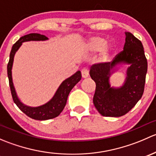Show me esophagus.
I'll list each match as a JSON object with an SVG mask.
<instances>
[{
  "label": "esophagus",
  "mask_w": 156,
  "mask_h": 156,
  "mask_svg": "<svg viewBox=\"0 0 156 156\" xmlns=\"http://www.w3.org/2000/svg\"><path fill=\"white\" fill-rule=\"evenodd\" d=\"M81 75H82V78H87L88 75H89V70H88V69L84 68L81 69Z\"/></svg>",
  "instance_id": "esophagus-1"
}]
</instances>
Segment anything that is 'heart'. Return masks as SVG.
Listing matches in <instances>:
<instances>
[{"mask_svg":"<svg viewBox=\"0 0 156 156\" xmlns=\"http://www.w3.org/2000/svg\"><path fill=\"white\" fill-rule=\"evenodd\" d=\"M86 48L91 52L100 50L97 56V61L104 62L109 59L113 49V44L112 43L106 42V40L101 37H93L87 41Z\"/></svg>","mask_w":156,"mask_h":156,"instance_id":"heart-1","label":"heart"}]
</instances>
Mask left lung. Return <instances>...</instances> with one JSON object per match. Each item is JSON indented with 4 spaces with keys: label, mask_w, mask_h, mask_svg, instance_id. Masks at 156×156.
Instances as JSON below:
<instances>
[{
    "label": "left lung",
    "mask_w": 156,
    "mask_h": 156,
    "mask_svg": "<svg viewBox=\"0 0 156 156\" xmlns=\"http://www.w3.org/2000/svg\"><path fill=\"white\" fill-rule=\"evenodd\" d=\"M124 50L112 61L94 64L90 75L96 83L94 106L103 116L120 117L127 114L142 97L147 72V59L144 47L131 33H125ZM122 63L129 64L125 84L119 88H112L109 76L112 69Z\"/></svg>",
    "instance_id": "8db88e82"
}]
</instances>
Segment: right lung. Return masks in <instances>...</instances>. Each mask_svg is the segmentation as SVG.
I'll return each mask as SVG.
<instances>
[{
  "instance_id": "right-lung-1",
  "label": "right lung",
  "mask_w": 156,
  "mask_h": 156,
  "mask_svg": "<svg viewBox=\"0 0 156 156\" xmlns=\"http://www.w3.org/2000/svg\"><path fill=\"white\" fill-rule=\"evenodd\" d=\"M48 39V37H46L45 35L37 34V33H31V34H26V35L21 37L12 45L10 54V59H9V62L7 64V75H8L9 78V84H10L11 94H12L14 103L26 115L29 116L31 119L39 121L48 120V119L57 117L62 112L64 107L66 106L67 98H68L70 91L75 87V84L81 79V72L78 71L73 75L62 81L53 98L48 103L41 106L30 107L20 102L17 97L16 93L12 79V66L16 52L20 48L23 42L30 41H45Z\"/></svg>"
}]
</instances>
